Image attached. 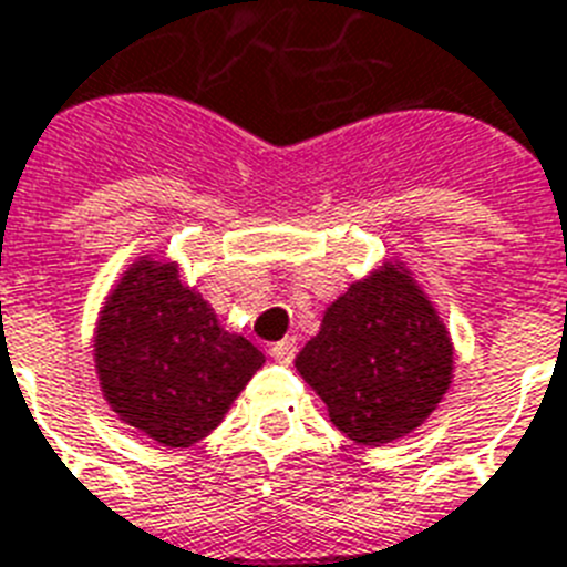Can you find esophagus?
Listing matches in <instances>:
<instances>
[{"instance_id": "esophagus-1", "label": "esophagus", "mask_w": 567, "mask_h": 567, "mask_svg": "<svg viewBox=\"0 0 567 567\" xmlns=\"http://www.w3.org/2000/svg\"><path fill=\"white\" fill-rule=\"evenodd\" d=\"M268 354L274 357L276 363H291L293 357H297V340H293V337H285V340L274 342L268 349Z\"/></svg>"}]
</instances>
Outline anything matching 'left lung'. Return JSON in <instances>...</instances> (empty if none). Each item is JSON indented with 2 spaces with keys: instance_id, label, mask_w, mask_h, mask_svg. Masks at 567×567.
Segmentation results:
<instances>
[{
  "instance_id": "1",
  "label": "left lung",
  "mask_w": 567,
  "mask_h": 567,
  "mask_svg": "<svg viewBox=\"0 0 567 567\" xmlns=\"http://www.w3.org/2000/svg\"><path fill=\"white\" fill-rule=\"evenodd\" d=\"M340 432L378 446L430 417L453 378V346L406 270L386 265L354 282L297 354Z\"/></svg>"
}]
</instances>
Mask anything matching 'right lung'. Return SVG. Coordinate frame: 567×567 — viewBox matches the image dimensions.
I'll list each match as a JSON object with an SVG mask.
<instances>
[{
    "instance_id": "1",
    "label": "right lung",
    "mask_w": 567,
    "mask_h": 567,
    "mask_svg": "<svg viewBox=\"0 0 567 567\" xmlns=\"http://www.w3.org/2000/svg\"><path fill=\"white\" fill-rule=\"evenodd\" d=\"M100 386L112 409L164 446L210 435L265 354L227 334L175 265L141 261L100 313Z\"/></svg>"
}]
</instances>
